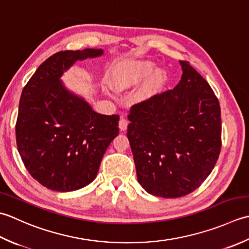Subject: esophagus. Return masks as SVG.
<instances>
[{
	"label": "esophagus",
	"instance_id": "1",
	"mask_svg": "<svg viewBox=\"0 0 249 249\" xmlns=\"http://www.w3.org/2000/svg\"><path fill=\"white\" fill-rule=\"evenodd\" d=\"M128 124H129L128 120H126L125 118H124V117L120 118V120H119V129L121 131H125L126 128H128Z\"/></svg>",
	"mask_w": 249,
	"mask_h": 249
}]
</instances>
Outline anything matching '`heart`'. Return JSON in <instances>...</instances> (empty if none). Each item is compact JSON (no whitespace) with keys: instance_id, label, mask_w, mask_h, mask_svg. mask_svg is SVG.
Here are the masks:
<instances>
[{"instance_id":"b5f03b06","label":"heart","mask_w":249,"mask_h":249,"mask_svg":"<svg viewBox=\"0 0 249 249\" xmlns=\"http://www.w3.org/2000/svg\"><path fill=\"white\" fill-rule=\"evenodd\" d=\"M155 63L148 60H124L115 64L107 75L110 88L124 92L136 87L135 93L139 102L148 101L158 94L167 82V74L163 69H156Z\"/></svg>"}]
</instances>
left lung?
I'll return each instance as SVG.
<instances>
[{
    "label": "left lung",
    "mask_w": 249,
    "mask_h": 249,
    "mask_svg": "<svg viewBox=\"0 0 249 249\" xmlns=\"http://www.w3.org/2000/svg\"><path fill=\"white\" fill-rule=\"evenodd\" d=\"M173 90L135 104L128 136L140 185L148 194L179 197L214 169L221 148L220 106L211 86L187 62Z\"/></svg>",
    "instance_id": "8db88e82"
}]
</instances>
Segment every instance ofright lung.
Here are the masks:
<instances>
[{
	"label": "right lung",
	"instance_id": "1",
	"mask_svg": "<svg viewBox=\"0 0 249 249\" xmlns=\"http://www.w3.org/2000/svg\"><path fill=\"white\" fill-rule=\"evenodd\" d=\"M103 53L94 48L54 53L22 90L16 124L18 151L33 178L50 190L75 191L92 182L119 133L118 115L96 113L61 80L77 61Z\"/></svg>",
	"mask_w": 249,
	"mask_h": 249
}]
</instances>
